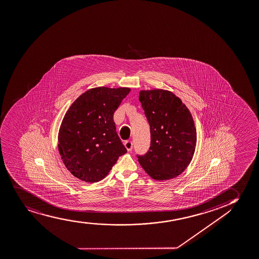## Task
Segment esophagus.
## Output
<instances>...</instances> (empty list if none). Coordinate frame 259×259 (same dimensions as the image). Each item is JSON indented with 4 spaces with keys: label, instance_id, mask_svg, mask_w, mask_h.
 I'll list each match as a JSON object with an SVG mask.
<instances>
[{
    "label": "esophagus",
    "instance_id": "34e87169",
    "mask_svg": "<svg viewBox=\"0 0 259 259\" xmlns=\"http://www.w3.org/2000/svg\"><path fill=\"white\" fill-rule=\"evenodd\" d=\"M125 148H126V150H127L128 152H130V151H132V149H133V142L130 141H125Z\"/></svg>",
    "mask_w": 259,
    "mask_h": 259
}]
</instances>
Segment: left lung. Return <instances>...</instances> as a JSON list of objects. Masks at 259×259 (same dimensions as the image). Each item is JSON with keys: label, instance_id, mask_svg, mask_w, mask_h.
<instances>
[{"label": "left lung", "instance_id": "8db88e82", "mask_svg": "<svg viewBox=\"0 0 259 259\" xmlns=\"http://www.w3.org/2000/svg\"><path fill=\"white\" fill-rule=\"evenodd\" d=\"M139 99L151 132L150 148L139 157V162L152 179H174L185 171L195 153L196 130L191 112L167 90H141Z\"/></svg>", "mask_w": 259, "mask_h": 259}]
</instances>
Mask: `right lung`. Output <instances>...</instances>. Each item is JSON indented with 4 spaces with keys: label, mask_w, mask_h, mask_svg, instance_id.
<instances>
[{
    "label": "right lung",
    "mask_w": 259,
    "mask_h": 259,
    "mask_svg": "<svg viewBox=\"0 0 259 259\" xmlns=\"http://www.w3.org/2000/svg\"><path fill=\"white\" fill-rule=\"evenodd\" d=\"M130 91L92 88L68 109L58 132V151L65 167L77 179L101 181L126 153L116 133L113 114Z\"/></svg>",
    "instance_id": "right-lung-1"
}]
</instances>
